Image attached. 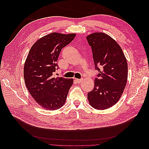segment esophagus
<instances>
[{
    "instance_id": "34e87169",
    "label": "esophagus",
    "mask_w": 149,
    "mask_h": 149,
    "mask_svg": "<svg viewBox=\"0 0 149 149\" xmlns=\"http://www.w3.org/2000/svg\"><path fill=\"white\" fill-rule=\"evenodd\" d=\"M75 81L77 83H81V82H82L83 81V79H75Z\"/></svg>"
}]
</instances>
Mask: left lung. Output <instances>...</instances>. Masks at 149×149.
<instances>
[{"mask_svg": "<svg viewBox=\"0 0 149 149\" xmlns=\"http://www.w3.org/2000/svg\"><path fill=\"white\" fill-rule=\"evenodd\" d=\"M87 41L99 71L88 99L94 109H106L116 104L123 93L128 75L127 60L119 44L106 33H93L88 36Z\"/></svg>", "mask_w": 149, "mask_h": 149, "instance_id": "obj_1", "label": "left lung"}]
</instances>
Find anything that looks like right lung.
I'll return each mask as SVG.
<instances>
[{
	"instance_id": "obj_1",
	"label": "right lung",
	"mask_w": 149,
	"mask_h": 149,
	"mask_svg": "<svg viewBox=\"0 0 149 149\" xmlns=\"http://www.w3.org/2000/svg\"><path fill=\"white\" fill-rule=\"evenodd\" d=\"M76 35L53 32L39 39L31 47L24 69L26 87L35 101L48 110L64 105L73 79L55 78L57 61L61 49L70 43Z\"/></svg>"
}]
</instances>
